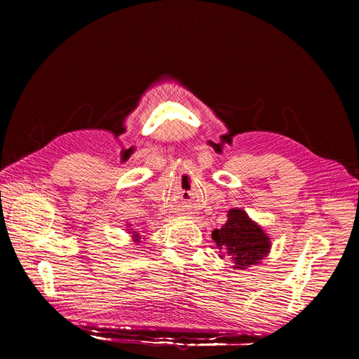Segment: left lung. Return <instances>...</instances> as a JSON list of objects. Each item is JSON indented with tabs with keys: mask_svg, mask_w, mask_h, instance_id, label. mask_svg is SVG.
Instances as JSON below:
<instances>
[{
	"mask_svg": "<svg viewBox=\"0 0 359 359\" xmlns=\"http://www.w3.org/2000/svg\"><path fill=\"white\" fill-rule=\"evenodd\" d=\"M219 248V257H230L234 270H245L261 264L271 250L270 236L245 211L231 208L222 228L211 234Z\"/></svg>",
	"mask_w": 359,
	"mask_h": 359,
	"instance_id": "obj_1",
	"label": "left lung"
}]
</instances>
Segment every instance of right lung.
<instances>
[{"mask_svg": "<svg viewBox=\"0 0 359 359\" xmlns=\"http://www.w3.org/2000/svg\"><path fill=\"white\" fill-rule=\"evenodd\" d=\"M126 226H128V228H126V231H128L129 234H131V236H129V238H131V239H133V242H140V239H142V236H140L139 233H137L135 230H133V228H131L133 225H131V224H126Z\"/></svg>", "mask_w": 359, "mask_h": 359, "instance_id": "add662e5", "label": "right lung"}]
</instances>
